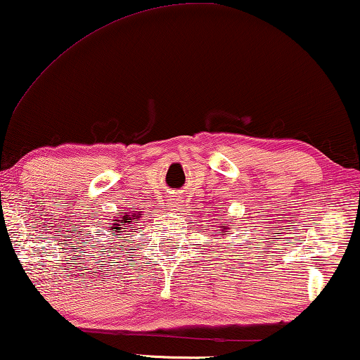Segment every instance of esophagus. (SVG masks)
I'll return each instance as SVG.
<instances>
[{
	"label": "esophagus",
	"mask_w": 360,
	"mask_h": 360,
	"mask_svg": "<svg viewBox=\"0 0 360 360\" xmlns=\"http://www.w3.org/2000/svg\"><path fill=\"white\" fill-rule=\"evenodd\" d=\"M180 203H181L180 198H170V206H172V208H179Z\"/></svg>",
	"instance_id": "esophagus-1"
}]
</instances>
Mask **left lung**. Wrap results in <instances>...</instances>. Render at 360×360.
<instances>
[{"mask_svg": "<svg viewBox=\"0 0 360 360\" xmlns=\"http://www.w3.org/2000/svg\"><path fill=\"white\" fill-rule=\"evenodd\" d=\"M221 229H223L226 234H229V228H228V226H221ZM226 234H223V236H226Z\"/></svg>", "mask_w": 360, "mask_h": 360, "instance_id": "obj_1", "label": "left lung"}]
</instances>
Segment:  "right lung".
Returning <instances> with one entry per match:
<instances>
[{
    "label": "right lung",
    "instance_id": "add662e5",
    "mask_svg": "<svg viewBox=\"0 0 360 360\" xmlns=\"http://www.w3.org/2000/svg\"><path fill=\"white\" fill-rule=\"evenodd\" d=\"M115 218V223H112L110 229H108V233H112L115 236H121L120 233H122V236H124L126 233H129L131 228H134V223L139 221L141 213H127V211H124V213L117 214ZM121 229H123L122 231H120Z\"/></svg>",
    "mask_w": 360,
    "mask_h": 360
}]
</instances>
